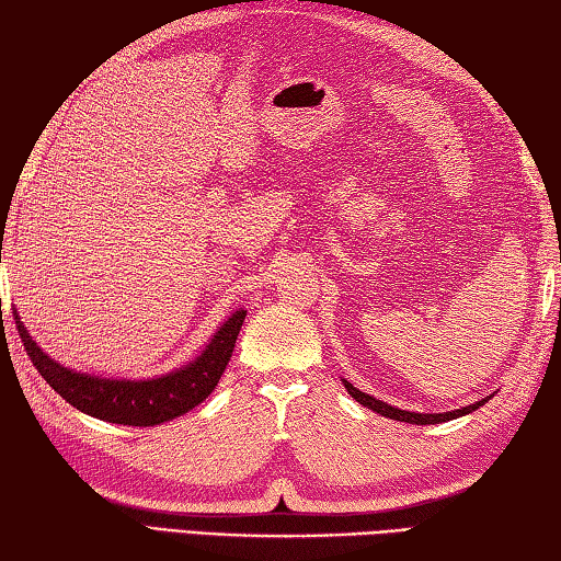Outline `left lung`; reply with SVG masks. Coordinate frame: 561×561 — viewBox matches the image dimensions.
<instances>
[{"instance_id": "left-lung-1", "label": "left lung", "mask_w": 561, "mask_h": 561, "mask_svg": "<svg viewBox=\"0 0 561 561\" xmlns=\"http://www.w3.org/2000/svg\"><path fill=\"white\" fill-rule=\"evenodd\" d=\"M341 381H344V388L348 391V396L354 398V401H358L360 405L371 408L374 413H381V415H386V417H391V421L415 423V425L448 423V421H453V417H460V415H468V413H472V411H478L480 405H485V403L490 401V398H492V396H488V398H480V401H474V403L465 405V408H458V411H448V413H413V411H401V408L388 405V403H383V401H378V398H374V396H368V393H364V391H358V388L351 386V383L346 381V378H341Z\"/></svg>"}]
</instances>
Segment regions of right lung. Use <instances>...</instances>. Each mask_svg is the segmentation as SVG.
<instances>
[{
	"instance_id": "1",
	"label": "right lung",
	"mask_w": 561,
	"mask_h": 561,
	"mask_svg": "<svg viewBox=\"0 0 561 561\" xmlns=\"http://www.w3.org/2000/svg\"><path fill=\"white\" fill-rule=\"evenodd\" d=\"M244 317V309H237L232 317H227L217 327L213 339L207 341L203 354L195 356L190 364L175 368V371L156 378H103L76 371V368L54 360L30 336L22 317L14 309L16 331L22 336L26 354H30L36 371L44 376V381L66 403H71L76 411L99 417V421L140 425V428L173 421V417L193 411L195 405H201L215 391L217 381H220L227 364H230Z\"/></svg>"
}]
</instances>
